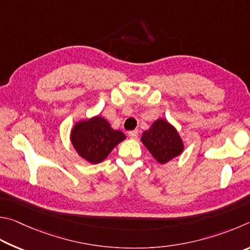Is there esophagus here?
<instances>
[{"label": "esophagus", "mask_w": 250, "mask_h": 250, "mask_svg": "<svg viewBox=\"0 0 250 250\" xmlns=\"http://www.w3.org/2000/svg\"><path fill=\"white\" fill-rule=\"evenodd\" d=\"M128 136L130 138H137L138 136V130H130V132L128 133Z\"/></svg>", "instance_id": "obj_1"}]
</instances>
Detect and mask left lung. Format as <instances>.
<instances>
[{"label": "left lung", "mask_w": 250, "mask_h": 250, "mask_svg": "<svg viewBox=\"0 0 250 250\" xmlns=\"http://www.w3.org/2000/svg\"><path fill=\"white\" fill-rule=\"evenodd\" d=\"M142 142L160 164H166L183 150V144L177 130L167 121H156L151 127L144 132Z\"/></svg>", "instance_id": "8db88e82"}]
</instances>
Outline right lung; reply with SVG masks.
<instances>
[{
	"instance_id": "obj_1",
	"label": "right lung",
	"mask_w": 250,
	"mask_h": 250,
	"mask_svg": "<svg viewBox=\"0 0 250 250\" xmlns=\"http://www.w3.org/2000/svg\"><path fill=\"white\" fill-rule=\"evenodd\" d=\"M125 138V134L111 128L107 121L100 116L78 123L71 132L73 147L82 158L91 164L103 161Z\"/></svg>"
}]
</instances>
